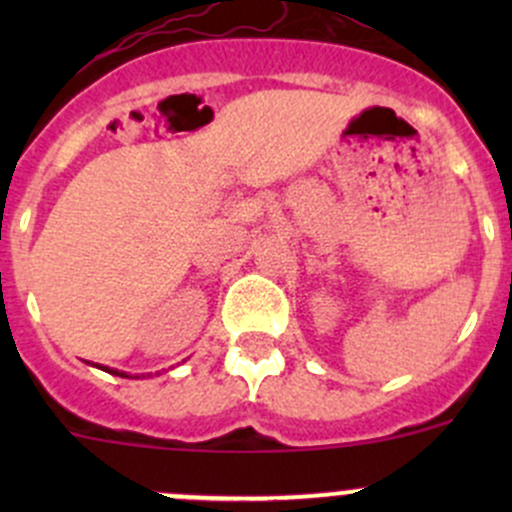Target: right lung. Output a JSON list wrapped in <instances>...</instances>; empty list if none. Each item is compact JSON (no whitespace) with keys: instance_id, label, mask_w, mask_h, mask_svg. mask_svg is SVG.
<instances>
[{"instance_id":"add662e5","label":"right lung","mask_w":512,"mask_h":512,"mask_svg":"<svg viewBox=\"0 0 512 512\" xmlns=\"http://www.w3.org/2000/svg\"><path fill=\"white\" fill-rule=\"evenodd\" d=\"M106 371H108V369H106ZM111 374H116V376H118V371H113V369H111ZM121 376H123V374H121Z\"/></svg>"}]
</instances>
